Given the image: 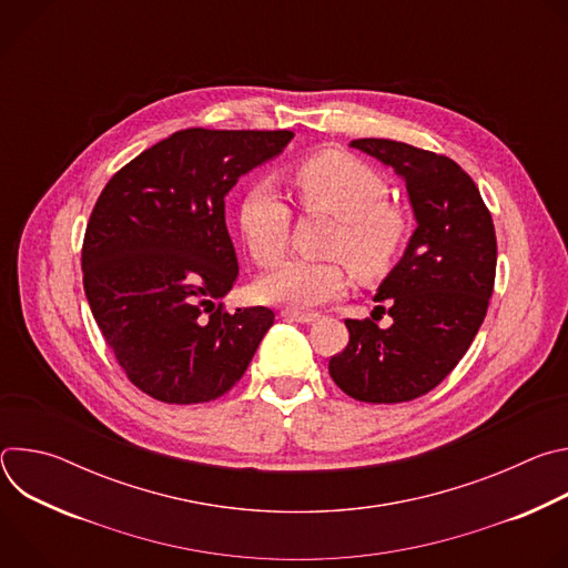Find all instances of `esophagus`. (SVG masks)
<instances>
[{"instance_id": "34e87169", "label": "esophagus", "mask_w": 568, "mask_h": 568, "mask_svg": "<svg viewBox=\"0 0 568 568\" xmlns=\"http://www.w3.org/2000/svg\"><path fill=\"white\" fill-rule=\"evenodd\" d=\"M285 318H290V321H298V323H312V321H316L318 318V314H314V312H298V310H283L281 312Z\"/></svg>"}]
</instances>
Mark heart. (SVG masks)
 Here are the masks:
<instances>
[{"label": "heart", "instance_id": "b5f03b06", "mask_svg": "<svg viewBox=\"0 0 568 568\" xmlns=\"http://www.w3.org/2000/svg\"><path fill=\"white\" fill-rule=\"evenodd\" d=\"M292 184L305 211L337 217L328 254L348 261L362 281L382 278L399 261L409 240V215L388 200V184L366 161L342 150H321L294 164ZM235 222L256 265L276 263L292 229V209L270 182H254L237 200ZM348 272L342 261L292 258L270 270L256 285L261 301L290 310H312L344 294Z\"/></svg>", "mask_w": 568, "mask_h": 568}]
</instances>
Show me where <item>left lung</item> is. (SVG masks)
<instances>
[{
    "instance_id": "8db88e82",
    "label": "left lung",
    "mask_w": 568,
    "mask_h": 568,
    "mask_svg": "<svg viewBox=\"0 0 568 568\" xmlns=\"http://www.w3.org/2000/svg\"><path fill=\"white\" fill-rule=\"evenodd\" d=\"M407 184L418 226L375 301L393 318H346L348 346L331 357L335 384L371 404L416 399L460 362L488 312L497 274L493 215L471 178L445 154L390 139H355Z\"/></svg>"
}]
</instances>
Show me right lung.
Returning <instances> with one entry per match:
<instances>
[{
	"instance_id": "1",
	"label": "right lung",
	"mask_w": 568,
	"mask_h": 568,
	"mask_svg": "<svg viewBox=\"0 0 568 568\" xmlns=\"http://www.w3.org/2000/svg\"><path fill=\"white\" fill-rule=\"evenodd\" d=\"M292 136L180 130L101 191L83 240V285L105 344L145 395L166 404L224 395L272 328L270 307L220 303L237 281L224 195Z\"/></svg>"
}]
</instances>
